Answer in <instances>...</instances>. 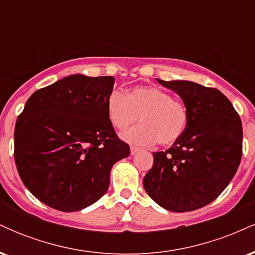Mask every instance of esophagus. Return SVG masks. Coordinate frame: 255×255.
Returning a JSON list of instances; mask_svg holds the SVG:
<instances>
[{
	"label": "esophagus",
	"mask_w": 255,
	"mask_h": 255,
	"mask_svg": "<svg viewBox=\"0 0 255 255\" xmlns=\"http://www.w3.org/2000/svg\"><path fill=\"white\" fill-rule=\"evenodd\" d=\"M136 152H139V148L134 147V146H131V147H130V154H131V156H134V154H135Z\"/></svg>",
	"instance_id": "1"
}]
</instances>
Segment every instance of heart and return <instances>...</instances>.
I'll return each instance as SVG.
<instances>
[{
  "label": "heart",
  "mask_w": 255,
  "mask_h": 255,
  "mask_svg": "<svg viewBox=\"0 0 255 255\" xmlns=\"http://www.w3.org/2000/svg\"><path fill=\"white\" fill-rule=\"evenodd\" d=\"M107 116L114 128L127 129L139 116L140 125L122 134L128 144L150 146L171 145L183 134L188 125V108L182 102L172 99L166 91L158 87L137 86L127 96L118 90L107 98Z\"/></svg>",
  "instance_id": "b5f03b06"
}]
</instances>
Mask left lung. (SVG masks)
Masks as SVG:
<instances>
[{
  "mask_svg": "<svg viewBox=\"0 0 255 255\" xmlns=\"http://www.w3.org/2000/svg\"><path fill=\"white\" fill-rule=\"evenodd\" d=\"M158 83L188 108L186 129L165 152H153L145 191L163 209L188 212L212 203L236 174L242 157V124L221 91L193 81Z\"/></svg>",
  "mask_w": 255,
  "mask_h": 255,
  "instance_id": "1",
  "label": "left lung"
}]
</instances>
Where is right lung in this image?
Wrapping results in <instances>:
<instances>
[{
    "mask_svg": "<svg viewBox=\"0 0 255 255\" xmlns=\"http://www.w3.org/2000/svg\"><path fill=\"white\" fill-rule=\"evenodd\" d=\"M113 77L73 74L36 91L14 129V158L26 188L43 204L80 211L107 193L110 171L129 156L107 116Z\"/></svg>",
    "mask_w": 255,
    "mask_h": 255,
    "instance_id": "right-lung-1",
    "label": "right lung"
}]
</instances>
